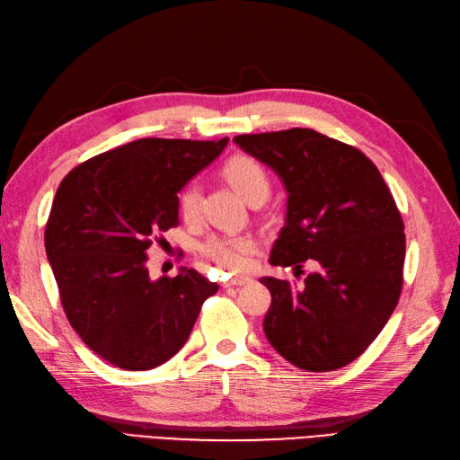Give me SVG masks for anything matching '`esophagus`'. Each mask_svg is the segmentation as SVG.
I'll use <instances>...</instances> for the list:
<instances>
[{"mask_svg": "<svg viewBox=\"0 0 460 460\" xmlns=\"http://www.w3.org/2000/svg\"><path fill=\"white\" fill-rule=\"evenodd\" d=\"M248 277H233V279H227L224 283V288H231V287H243L248 283Z\"/></svg>", "mask_w": 460, "mask_h": 460, "instance_id": "34e87169", "label": "esophagus"}]
</instances>
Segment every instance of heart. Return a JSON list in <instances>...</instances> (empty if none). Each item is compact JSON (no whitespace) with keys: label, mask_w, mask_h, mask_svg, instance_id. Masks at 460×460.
I'll list each match as a JSON object with an SVG mask.
<instances>
[{"label":"heart","mask_w":460,"mask_h":460,"mask_svg":"<svg viewBox=\"0 0 460 460\" xmlns=\"http://www.w3.org/2000/svg\"><path fill=\"white\" fill-rule=\"evenodd\" d=\"M229 185L248 200H261L270 195V173L258 160L250 156H233L224 168ZM180 212L187 221H195L200 212V195L195 185H187L180 195ZM256 243L244 234H216L202 244L204 256H208L221 268L243 271L248 268L250 256L254 254Z\"/></svg>","instance_id":"1"}]
</instances>
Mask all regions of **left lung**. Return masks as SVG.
<instances>
[{
    "label": "left lung",
    "instance_id": "8db88e82",
    "mask_svg": "<svg viewBox=\"0 0 460 460\" xmlns=\"http://www.w3.org/2000/svg\"><path fill=\"white\" fill-rule=\"evenodd\" d=\"M285 185V226L271 265L314 260L302 288L263 277L270 344L311 373L346 367L388 323L403 285V221L378 168L361 151L307 128L236 136Z\"/></svg>",
    "mask_w": 460,
    "mask_h": 460
}]
</instances>
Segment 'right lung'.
<instances>
[{"instance_id": "right-lung-1", "label": "right lung", "mask_w": 460, "mask_h": 460, "mask_svg": "<svg viewBox=\"0 0 460 460\" xmlns=\"http://www.w3.org/2000/svg\"><path fill=\"white\" fill-rule=\"evenodd\" d=\"M219 141L137 139L74 168L57 189L46 252L72 329L126 370L172 359L217 292L195 270L153 280L146 248L180 224V192L226 149Z\"/></svg>"}]
</instances>
